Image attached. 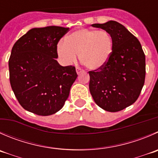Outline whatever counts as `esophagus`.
<instances>
[{
  "label": "esophagus",
  "instance_id": "1",
  "mask_svg": "<svg viewBox=\"0 0 158 158\" xmlns=\"http://www.w3.org/2000/svg\"><path fill=\"white\" fill-rule=\"evenodd\" d=\"M76 73H77V74L79 75L80 74V73H84V70L82 69H80L79 67H77V68H76Z\"/></svg>",
  "mask_w": 158,
  "mask_h": 158
}]
</instances>
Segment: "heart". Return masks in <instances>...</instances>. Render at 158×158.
I'll list each match as a JSON object with an SVG mask.
<instances>
[{
    "mask_svg": "<svg viewBox=\"0 0 158 158\" xmlns=\"http://www.w3.org/2000/svg\"><path fill=\"white\" fill-rule=\"evenodd\" d=\"M113 48V38L106 31L82 28L69 34L65 42H59L57 53L65 64L76 62L79 54L86 68L98 70L108 62Z\"/></svg>",
    "mask_w": 158,
    "mask_h": 158,
    "instance_id": "b5f03b06",
    "label": "heart"
}]
</instances>
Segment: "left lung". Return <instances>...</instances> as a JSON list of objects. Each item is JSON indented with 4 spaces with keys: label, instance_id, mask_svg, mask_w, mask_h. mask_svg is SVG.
I'll use <instances>...</instances> for the list:
<instances>
[{
    "label": "left lung",
    "instance_id": "left-lung-1",
    "mask_svg": "<svg viewBox=\"0 0 158 158\" xmlns=\"http://www.w3.org/2000/svg\"><path fill=\"white\" fill-rule=\"evenodd\" d=\"M92 26L110 34L113 48L102 69L89 72L90 93L100 108L120 111L132 105L140 96L146 73L145 55L138 39L117 21Z\"/></svg>",
    "mask_w": 158,
    "mask_h": 158
}]
</instances>
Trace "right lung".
I'll use <instances>...</instances> for the list:
<instances>
[{
	"instance_id": "right-lung-1",
	"label": "right lung",
	"mask_w": 158,
	"mask_h": 158,
	"mask_svg": "<svg viewBox=\"0 0 158 158\" xmlns=\"http://www.w3.org/2000/svg\"><path fill=\"white\" fill-rule=\"evenodd\" d=\"M69 27H35L18 39L9 59L12 90L24 110L39 116L54 114L63 107L77 78L73 65L62 66L57 44Z\"/></svg>"
}]
</instances>
